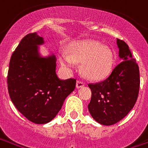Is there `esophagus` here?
I'll return each mask as SVG.
<instances>
[{
  "mask_svg": "<svg viewBox=\"0 0 148 148\" xmlns=\"http://www.w3.org/2000/svg\"><path fill=\"white\" fill-rule=\"evenodd\" d=\"M83 86H85V83L82 82V81H79V80H77V82H76V87L77 88H82Z\"/></svg>",
  "mask_w": 148,
  "mask_h": 148,
  "instance_id": "34e87169",
  "label": "esophagus"
}]
</instances>
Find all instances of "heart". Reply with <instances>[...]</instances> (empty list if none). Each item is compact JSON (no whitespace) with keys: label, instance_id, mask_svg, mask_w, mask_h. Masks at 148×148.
Wrapping results in <instances>:
<instances>
[{"label":"heart","instance_id":"b5f03b06","mask_svg":"<svg viewBox=\"0 0 148 148\" xmlns=\"http://www.w3.org/2000/svg\"><path fill=\"white\" fill-rule=\"evenodd\" d=\"M61 64L68 70L82 62L81 70L88 79L99 81L107 77L113 67V53L108 47L92 40L75 41L69 45L68 52L60 54Z\"/></svg>","mask_w":148,"mask_h":148}]
</instances>
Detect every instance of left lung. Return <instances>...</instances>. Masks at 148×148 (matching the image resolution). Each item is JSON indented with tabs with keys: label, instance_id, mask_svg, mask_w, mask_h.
Wrapping results in <instances>:
<instances>
[{
	"label": "left lung",
	"instance_id": "8db88e82",
	"mask_svg": "<svg viewBox=\"0 0 148 148\" xmlns=\"http://www.w3.org/2000/svg\"><path fill=\"white\" fill-rule=\"evenodd\" d=\"M121 62L106 79L89 83L92 97L88 108L97 122L111 125L125 118L134 107L140 90V71L124 40L117 39Z\"/></svg>",
	"mask_w": 148,
	"mask_h": 148
}]
</instances>
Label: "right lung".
<instances>
[{"label": "right lung", "instance_id": "right-lung-1", "mask_svg": "<svg viewBox=\"0 0 148 148\" xmlns=\"http://www.w3.org/2000/svg\"><path fill=\"white\" fill-rule=\"evenodd\" d=\"M43 43L36 33L26 35L12 55L7 78L13 104L36 124L52 121L76 85L74 78L58 77L54 56H39L38 45Z\"/></svg>", "mask_w": 148, "mask_h": 148}]
</instances>
